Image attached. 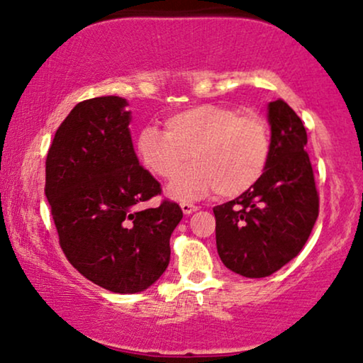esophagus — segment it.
I'll return each mask as SVG.
<instances>
[{"mask_svg":"<svg viewBox=\"0 0 363 363\" xmlns=\"http://www.w3.org/2000/svg\"><path fill=\"white\" fill-rule=\"evenodd\" d=\"M181 208H182V212L186 213V216H191L192 212L197 211V206H196V203H192V202L182 201V202H181Z\"/></svg>","mask_w":363,"mask_h":363,"instance_id":"34e87169","label":"esophagus"}]
</instances>
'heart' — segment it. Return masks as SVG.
<instances>
[{
    "instance_id": "heart-1",
    "label": "heart",
    "mask_w": 363,
    "mask_h": 363,
    "mask_svg": "<svg viewBox=\"0 0 363 363\" xmlns=\"http://www.w3.org/2000/svg\"><path fill=\"white\" fill-rule=\"evenodd\" d=\"M136 152L151 174L172 179L190 160L196 162L171 182L174 197H196L216 189L237 197L257 184L272 156L268 121L232 105H199L166 118V131L145 126Z\"/></svg>"
}]
</instances>
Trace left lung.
I'll list each match as a JSON object with an SVG mask.
<instances>
[{
    "label": "left lung",
    "instance_id": "8db88e82",
    "mask_svg": "<svg viewBox=\"0 0 363 363\" xmlns=\"http://www.w3.org/2000/svg\"><path fill=\"white\" fill-rule=\"evenodd\" d=\"M268 120L272 156L262 179L240 197L213 207L218 257L245 278L269 277L291 262L319 216L303 121L283 100L269 104Z\"/></svg>",
    "mask_w": 363,
    "mask_h": 363
}]
</instances>
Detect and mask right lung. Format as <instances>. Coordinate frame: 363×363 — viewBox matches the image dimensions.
Here are the masks:
<instances>
[{
  "mask_svg": "<svg viewBox=\"0 0 363 363\" xmlns=\"http://www.w3.org/2000/svg\"><path fill=\"white\" fill-rule=\"evenodd\" d=\"M125 106L113 95L75 105L49 147L44 187L69 263L120 294L140 293L160 279L182 218L169 199L138 208L162 191L138 161Z\"/></svg>",
  "mask_w": 363,
  "mask_h": 363,
  "instance_id": "1",
  "label": "right lung"
}]
</instances>
